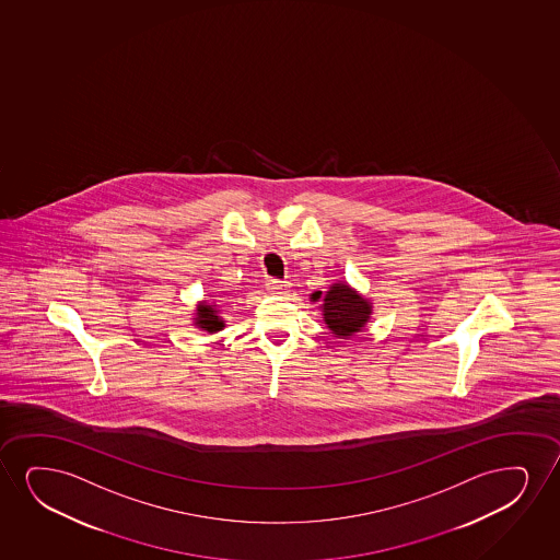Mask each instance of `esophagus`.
I'll use <instances>...</instances> for the list:
<instances>
[{
	"label": "esophagus",
	"instance_id": "esophagus-1",
	"mask_svg": "<svg viewBox=\"0 0 560 560\" xmlns=\"http://www.w3.org/2000/svg\"><path fill=\"white\" fill-rule=\"evenodd\" d=\"M267 290L270 293H275V295H288L290 282H282V280H277V278H270L269 282H267Z\"/></svg>",
	"mask_w": 560,
	"mask_h": 560
}]
</instances>
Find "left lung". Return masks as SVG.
<instances>
[{
    "instance_id": "obj_1",
    "label": "left lung",
    "mask_w": 560,
    "mask_h": 560,
    "mask_svg": "<svg viewBox=\"0 0 560 560\" xmlns=\"http://www.w3.org/2000/svg\"><path fill=\"white\" fill-rule=\"evenodd\" d=\"M322 291H316L312 299L316 301ZM371 314V305L365 299L360 298L355 291L350 290L345 283H335L327 291L324 299V319L331 334L339 339L352 337L358 334Z\"/></svg>"
}]
</instances>
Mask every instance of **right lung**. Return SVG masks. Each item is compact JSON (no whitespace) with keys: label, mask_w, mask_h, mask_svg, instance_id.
Listing matches in <instances>:
<instances>
[{"label":"right lung","mask_w":560,"mask_h":560,"mask_svg":"<svg viewBox=\"0 0 560 560\" xmlns=\"http://www.w3.org/2000/svg\"><path fill=\"white\" fill-rule=\"evenodd\" d=\"M195 319H197V326L208 331V334H215V331L223 329V322L218 316V312L213 311L210 305H200L197 308V318Z\"/></svg>","instance_id":"right-lung-1"}]
</instances>
